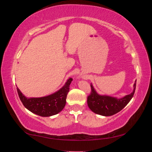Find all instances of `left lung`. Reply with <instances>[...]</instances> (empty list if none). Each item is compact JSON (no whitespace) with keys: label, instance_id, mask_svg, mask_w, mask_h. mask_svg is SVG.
Wrapping results in <instances>:
<instances>
[{"label":"left lung","instance_id":"8db88e82","mask_svg":"<svg viewBox=\"0 0 152 152\" xmlns=\"http://www.w3.org/2000/svg\"><path fill=\"white\" fill-rule=\"evenodd\" d=\"M91 93L87 99L89 109L96 114L102 116H111L121 111L132 100L135 93L136 81L133 84L132 93L119 99L109 95L99 94L92 84H91Z\"/></svg>","mask_w":152,"mask_h":152}]
</instances>
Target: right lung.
<instances>
[{
    "instance_id": "1",
    "label": "right lung",
    "mask_w": 152,
    "mask_h": 152,
    "mask_svg": "<svg viewBox=\"0 0 152 152\" xmlns=\"http://www.w3.org/2000/svg\"><path fill=\"white\" fill-rule=\"evenodd\" d=\"M72 79H68L65 84L54 93L42 97L27 98L17 88L23 104L27 109L41 117H50L63 110L66 103V97Z\"/></svg>"
}]
</instances>
